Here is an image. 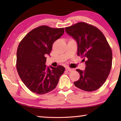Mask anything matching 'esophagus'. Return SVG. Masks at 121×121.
Instances as JSON below:
<instances>
[{
  "instance_id": "esophagus-1",
  "label": "esophagus",
  "mask_w": 121,
  "mask_h": 121,
  "mask_svg": "<svg viewBox=\"0 0 121 121\" xmlns=\"http://www.w3.org/2000/svg\"><path fill=\"white\" fill-rule=\"evenodd\" d=\"M65 69H66L67 71H72L73 70V69H71L70 68H69V67H66V68H65Z\"/></svg>"
}]
</instances>
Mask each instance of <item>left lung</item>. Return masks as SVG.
I'll return each instance as SVG.
<instances>
[{
  "label": "left lung",
  "mask_w": 121,
  "mask_h": 121,
  "mask_svg": "<svg viewBox=\"0 0 121 121\" xmlns=\"http://www.w3.org/2000/svg\"><path fill=\"white\" fill-rule=\"evenodd\" d=\"M65 30L76 41L78 56L86 60L85 70L76 69L80 78L74 85L85 91L98 90L105 82L112 68V51L107 39L99 29L85 22L66 27Z\"/></svg>",
  "instance_id": "left-lung-1"
}]
</instances>
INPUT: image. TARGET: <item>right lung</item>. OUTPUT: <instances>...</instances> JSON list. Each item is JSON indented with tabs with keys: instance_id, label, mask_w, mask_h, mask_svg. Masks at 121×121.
<instances>
[{
	"instance_id": "1",
	"label": "right lung",
	"mask_w": 121,
	"mask_h": 121,
	"mask_svg": "<svg viewBox=\"0 0 121 121\" xmlns=\"http://www.w3.org/2000/svg\"><path fill=\"white\" fill-rule=\"evenodd\" d=\"M64 28L42 26L34 29L20 43L16 53V69L25 85L32 92L43 95L54 90L65 68L46 67V56L53 44L64 33Z\"/></svg>"
}]
</instances>
